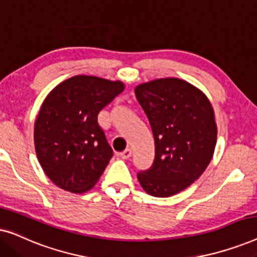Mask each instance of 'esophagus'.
<instances>
[{"label":"esophagus","instance_id":"34e87169","mask_svg":"<svg viewBox=\"0 0 257 257\" xmlns=\"http://www.w3.org/2000/svg\"><path fill=\"white\" fill-rule=\"evenodd\" d=\"M119 156H120V158H121V159H124V160H126V159H128V158L132 156V151H131V150H130V149H127V150H125V151H124V152L119 153Z\"/></svg>","mask_w":257,"mask_h":257}]
</instances>
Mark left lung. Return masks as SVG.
<instances>
[{
    "mask_svg": "<svg viewBox=\"0 0 257 257\" xmlns=\"http://www.w3.org/2000/svg\"><path fill=\"white\" fill-rule=\"evenodd\" d=\"M135 92L156 144L152 166L137 177L147 194H178L200 178L213 158L217 128L212 104L201 90L175 77L139 84Z\"/></svg>",
    "mask_w": 257,
    "mask_h": 257,
    "instance_id": "8db88e82",
    "label": "left lung"
}]
</instances>
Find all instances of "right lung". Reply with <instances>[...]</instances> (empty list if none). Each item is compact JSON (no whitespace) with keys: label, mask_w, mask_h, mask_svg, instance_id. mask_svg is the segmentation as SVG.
<instances>
[{"label":"right lung","mask_w":257,"mask_h":257,"mask_svg":"<svg viewBox=\"0 0 257 257\" xmlns=\"http://www.w3.org/2000/svg\"><path fill=\"white\" fill-rule=\"evenodd\" d=\"M125 89L120 80L77 75L55 86L35 121L37 159L47 177L64 191H90L113 156L98 113Z\"/></svg>","instance_id":"obj_1"}]
</instances>
